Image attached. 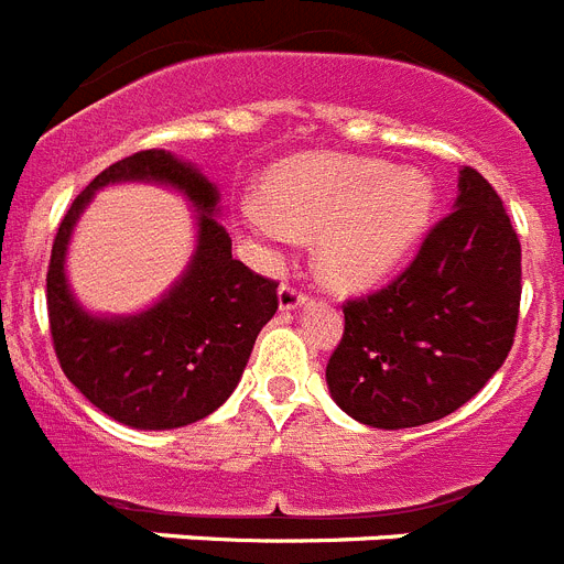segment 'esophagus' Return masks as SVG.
Wrapping results in <instances>:
<instances>
[{
  "label": "esophagus",
  "mask_w": 564,
  "mask_h": 564,
  "mask_svg": "<svg viewBox=\"0 0 564 564\" xmlns=\"http://www.w3.org/2000/svg\"><path fill=\"white\" fill-rule=\"evenodd\" d=\"M305 299V293L299 291L296 285H291V282H282V288H279V307H282V311H293V307L302 305Z\"/></svg>",
  "instance_id": "obj_1"
}]
</instances>
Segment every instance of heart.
Returning a JSON list of instances; mask_svg holds the SVG:
<instances>
[{
	"mask_svg": "<svg viewBox=\"0 0 564 564\" xmlns=\"http://www.w3.org/2000/svg\"><path fill=\"white\" fill-rule=\"evenodd\" d=\"M265 203L246 200L239 223L271 257L293 237L318 239L316 268L336 291L376 285L415 248L435 188L421 169L341 154H299L265 177Z\"/></svg>",
	"mask_w": 564,
	"mask_h": 564,
	"instance_id": "heart-1",
	"label": "heart"
}]
</instances>
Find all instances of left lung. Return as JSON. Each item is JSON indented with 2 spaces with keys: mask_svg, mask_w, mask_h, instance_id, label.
Here are the masks:
<instances>
[{
  "mask_svg": "<svg viewBox=\"0 0 564 564\" xmlns=\"http://www.w3.org/2000/svg\"><path fill=\"white\" fill-rule=\"evenodd\" d=\"M522 248L500 194L463 166L457 200L390 285L344 302L327 361L333 401L376 430H406L460 410L511 352Z\"/></svg>",
  "mask_w": 564,
  "mask_h": 564,
  "instance_id": "8db88e82",
  "label": "left lung"
}]
</instances>
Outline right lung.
Wrapping results in <instances>:
<instances>
[{
    "label": "right lung",
    "mask_w": 564,
    "mask_h": 564,
    "mask_svg": "<svg viewBox=\"0 0 564 564\" xmlns=\"http://www.w3.org/2000/svg\"><path fill=\"white\" fill-rule=\"evenodd\" d=\"M152 180L181 187L198 218V251L182 282L138 317H89L66 288L63 253L77 214L98 187ZM217 188L163 149H143L104 169L64 214L47 265V316L64 376L104 415L134 430H177L228 401L259 330L279 307L273 279L231 257Z\"/></svg>",
    "instance_id": "obj_1"
}]
</instances>
